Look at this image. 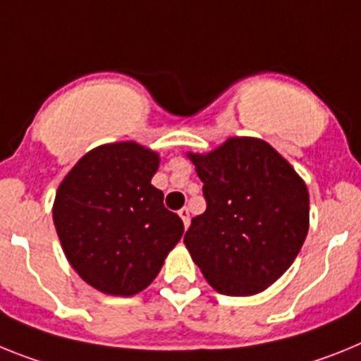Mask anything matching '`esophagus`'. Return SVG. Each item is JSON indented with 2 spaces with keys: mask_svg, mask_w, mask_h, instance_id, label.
<instances>
[{
  "mask_svg": "<svg viewBox=\"0 0 361 361\" xmlns=\"http://www.w3.org/2000/svg\"><path fill=\"white\" fill-rule=\"evenodd\" d=\"M178 214H180V218H181V221H183L185 228L189 227V225H190V214H189V209H187V207H183V209H181V211L178 212Z\"/></svg>",
  "mask_w": 361,
  "mask_h": 361,
  "instance_id": "34e87169",
  "label": "esophagus"
}]
</instances>
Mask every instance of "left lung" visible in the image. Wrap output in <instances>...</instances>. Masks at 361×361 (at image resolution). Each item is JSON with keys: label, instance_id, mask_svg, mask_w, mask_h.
<instances>
[{"label": "left lung", "instance_id": "obj_1", "mask_svg": "<svg viewBox=\"0 0 361 361\" xmlns=\"http://www.w3.org/2000/svg\"><path fill=\"white\" fill-rule=\"evenodd\" d=\"M203 181L207 211L183 243L212 289L252 296L293 265L309 231V190L283 156L259 137H228L187 152Z\"/></svg>", "mask_w": 361, "mask_h": 361}]
</instances>
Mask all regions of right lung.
Here are the masks:
<instances>
[{"mask_svg": "<svg viewBox=\"0 0 361 361\" xmlns=\"http://www.w3.org/2000/svg\"><path fill=\"white\" fill-rule=\"evenodd\" d=\"M158 167L149 147L105 143L81 156L56 190L52 218L65 256L99 293H142L181 240L183 221L150 183Z\"/></svg>", "mask_w": 361, "mask_h": 361, "instance_id": "add662e5", "label": "right lung"}]
</instances>
